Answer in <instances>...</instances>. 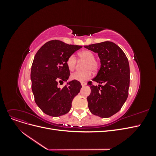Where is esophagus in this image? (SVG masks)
<instances>
[{
    "mask_svg": "<svg viewBox=\"0 0 156 156\" xmlns=\"http://www.w3.org/2000/svg\"><path fill=\"white\" fill-rule=\"evenodd\" d=\"M81 84L82 87H84L85 85H87V83H84V82H81Z\"/></svg>",
    "mask_w": 156,
    "mask_h": 156,
    "instance_id": "esophagus-1",
    "label": "esophagus"
}]
</instances>
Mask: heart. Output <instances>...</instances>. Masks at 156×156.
<instances>
[{
	"mask_svg": "<svg viewBox=\"0 0 156 156\" xmlns=\"http://www.w3.org/2000/svg\"><path fill=\"white\" fill-rule=\"evenodd\" d=\"M79 58L86 61L84 68L85 70L82 72H75L71 75V78L75 81L83 82L92 77V71L96 72L99 66L98 61L94 58V54L93 52L88 49H84L78 53ZM77 63V59L73 55H70L67 59L66 64L70 71H73L75 68Z\"/></svg>",
	"mask_w": 156,
	"mask_h": 156,
	"instance_id": "heart-1",
	"label": "heart"
}]
</instances>
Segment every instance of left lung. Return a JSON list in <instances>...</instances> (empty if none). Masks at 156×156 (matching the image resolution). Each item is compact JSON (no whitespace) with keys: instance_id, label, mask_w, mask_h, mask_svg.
I'll use <instances>...</instances> for the list:
<instances>
[{"instance_id":"1","label":"left lung","mask_w":156,"mask_h":156,"mask_svg":"<svg viewBox=\"0 0 156 156\" xmlns=\"http://www.w3.org/2000/svg\"><path fill=\"white\" fill-rule=\"evenodd\" d=\"M84 48L97 53L100 59V69L92 81L87 97L89 110L93 115L108 118L119 112L128 96L129 87V65L124 51L111 41L85 45ZM101 83L103 86H101Z\"/></svg>"}]
</instances>
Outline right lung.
Wrapping results in <instances>:
<instances>
[{"mask_svg": "<svg viewBox=\"0 0 156 156\" xmlns=\"http://www.w3.org/2000/svg\"><path fill=\"white\" fill-rule=\"evenodd\" d=\"M82 46L69 45L59 40L45 43L37 51L32 64L30 79L35 102L45 114L60 116L68 113L72 102L80 92V82L68 79L70 73L66 61Z\"/></svg>", "mask_w": 156, "mask_h": 156, "instance_id": "right-lung-1", "label": "right lung"}]
</instances>
